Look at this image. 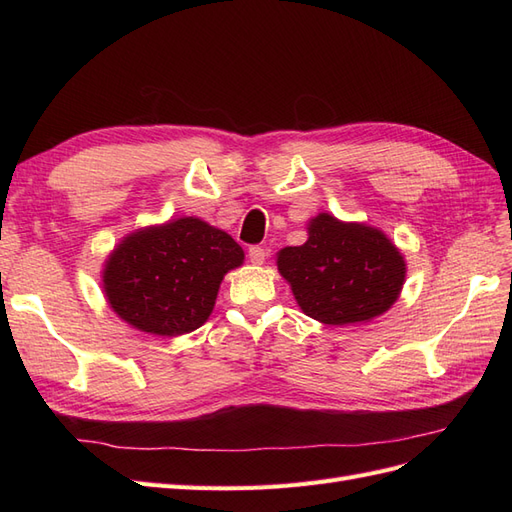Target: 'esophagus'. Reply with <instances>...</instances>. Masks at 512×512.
I'll use <instances>...</instances> for the list:
<instances>
[{
	"mask_svg": "<svg viewBox=\"0 0 512 512\" xmlns=\"http://www.w3.org/2000/svg\"><path fill=\"white\" fill-rule=\"evenodd\" d=\"M247 256H250L252 265H262V262H265V258H267V252L262 250V247L254 245V247H250V252H247Z\"/></svg>",
	"mask_w": 512,
	"mask_h": 512,
	"instance_id": "obj_1",
	"label": "esophagus"
}]
</instances>
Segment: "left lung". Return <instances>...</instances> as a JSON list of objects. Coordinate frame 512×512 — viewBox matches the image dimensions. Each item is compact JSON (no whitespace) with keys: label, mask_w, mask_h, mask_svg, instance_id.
Instances as JSON below:
<instances>
[{"label":"left lung","mask_w":512,"mask_h":512,"mask_svg":"<svg viewBox=\"0 0 512 512\" xmlns=\"http://www.w3.org/2000/svg\"><path fill=\"white\" fill-rule=\"evenodd\" d=\"M277 271L303 314L331 327L389 312L406 282V260L380 228L318 213L307 241L277 252Z\"/></svg>","instance_id":"obj_1"}]
</instances>
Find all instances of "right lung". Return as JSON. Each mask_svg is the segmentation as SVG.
<instances>
[{"label":"right lung","instance_id":"add662e5","mask_svg":"<svg viewBox=\"0 0 512 512\" xmlns=\"http://www.w3.org/2000/svg\"><path fill=\"white\" fill-rule=\"evenodd\" d=\"M241 245L200 218L138 228L108 254L102 292L132 329L179 337L209 320L224 275L243 265Z\"/></svg>","mask_w":512,"mask_h":512}]
</instances>
